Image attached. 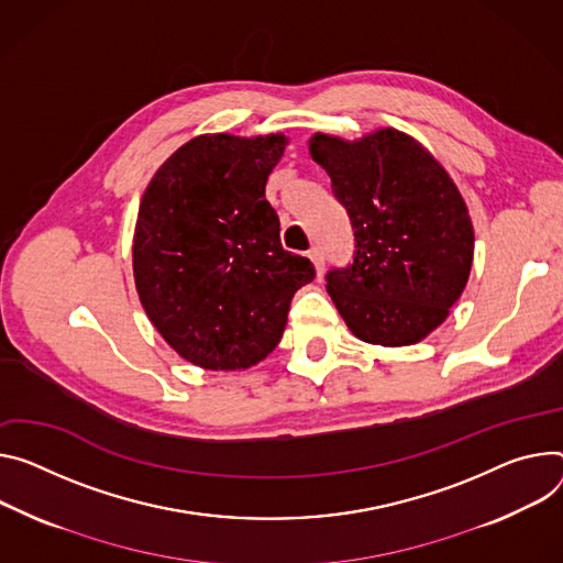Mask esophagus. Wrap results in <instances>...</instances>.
<instances>
[{
  "instance_id": "34e87169",
  "label": "esophagus",
  "mask_w": 563,
  "mask_h": 563,
  "mask_svg": "<svg viewBox=\"0 0 563 563\" xmlns=\"http://www.w3.org/2000/svg\"><path fill=\"white\" fill-rule=\"evenodd\" d=\"M310 261L314 263V269H317V274H321V272H323V267H325V255H323L321 246H314V249L310 251Z\"/></svg>"
}]
</instances>
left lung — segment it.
Masks as SVG:
<instances>
[{
  "label": "left lung",
  "instance_id": "8db88e82",
  "mask_svg": "<svg viewBox=\"0 0 563 563\" xmlns=\"http://www.w3.org/2000/svg\"><path fill=\"white\" fill-rule=\"evenodd\" d=\"M312 159L354 229L352 263L328 272V294L356 339L413 345L463 294L474 261L467 203L431 152L393 128L345 141L310 139Z\"/></svg>",
  "mask_w": 563,
  "mask_h": 563
}]
</instances>
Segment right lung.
<instances>
[{
    "label": "right lung",
    "instance_id": "obj_1",
    "mask_svg": "<svg viewBox=\"0 0 563 563\" xmlns=\"http://www.w3.org/2000/svg\"><path fill=\"white\" fill-rule=\"evenodd\" d=\"M285 134H201L147 184L132 244L147 319L186 362L251 368L278 345L294 294L314 265L280 244L265 199Z\"/></svg>",
    "mask_w": 563,
    "mask_h": 563
}]
</instances>
